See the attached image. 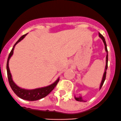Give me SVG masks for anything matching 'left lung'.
<instances>
[{
    "label": "left lung",
    "instance_id": "8db88e82",
    "mask_svg": "<svg viewBox=\"0 0 121 121\" xmlns=\"http://www.w3.org/2000/svg\"><path fill=\"white\" fill-rule=\"evenodd\" d=\"M99 37L102 39L103 41L104 44V46H105V50H106V52H107V56H106V67H105V71H104V73L103 77V78L102 80V82H101V84H100V89H101V88H102L104 82L105 80H106V71H107V67H108V51H107V44H106V41H105V39H104V37L103 36V35H101L100 33H99ZM74 97H75V99H76L77 101H78V102H85V101L83 100L82 99V97L81 96L78 97L75 96Z\"/></svg>",
    "mask_w": 121,
    "mask_h": 121
}]
</instances>
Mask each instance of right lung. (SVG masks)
<instances>
[{"instance_id":"add662e5","label":"right lung","mask_w":121,"mask_h":121,"mask_svg":"<svg viewBox=\"0 0 121 121\" xmlns=\"http://www.w3.org/2000/svg\"><path fill=\"white\" fill-rule=\"evenodd\" d=\"M27 34H25L23 36H22L19 40L15 43V44L13 47L12 50H11V52H10V54H9L8 59H7V77H8V80L9 84H10V86H11V89L13 91V92L18 96L20 97V98L22 99L26 100L29 101H35L39 100L40 99H42L47 96L49 93H50L53 89L55 88L56 85L58 83L59 81V78L57 79V80L55 82H54L53 84L51 85H48L47 86L43 87V88H37V89H22V88H20L18 86L16 85L14 81H13L12 77H11V73H10V69H9V62L10 60V58L11 56L13 54V51L14 47H15V45L19 43V41H21L24 38Z\"/></svg>"}]
</instances>
